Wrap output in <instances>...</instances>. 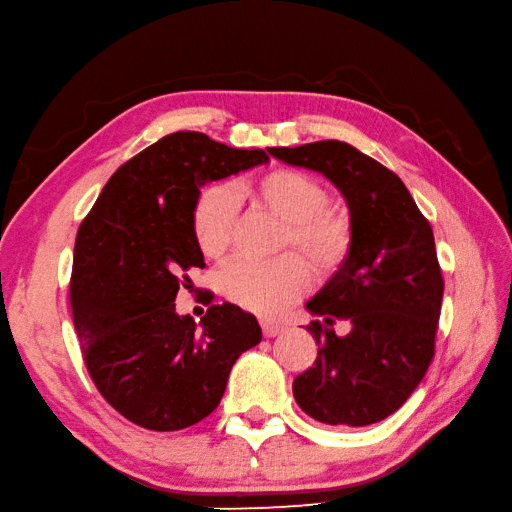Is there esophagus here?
Wrapping results in <instances>:
<instances>
[{
	"label": "esophagus",
	"mask_w": 512,
	"mask_h": 512,
	"mask_svg": "<svg viewBox=\"0 0 512 512\" xmlns=\"http://www.w3.org/2000/svg\"><path fill=\"white\" fill-rule=\"evenodd\" d=\"M260 328H263V334L267 336V339H269V336H278L280 332H284L282 323H278V321H267V319L260 321Z\"/></svg>",
	"instance_id": "obj_1"
}]
</instances>
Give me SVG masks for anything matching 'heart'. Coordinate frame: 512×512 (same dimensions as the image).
<instances>
[{
    "instance_id": "obj_1",
    "label": "heart",
    "mask_w": 512,
    "mask_h": 512,
    "mask_svg": "<svg viewBox=\"0 0 512 512\" xmlns=\"http://www.w3.org/2000/svg\"><path fill=\"white\" fill-rule=\"evenodd\" d=\"M254 204L282 219L276 249H299L321 276L341 271L354 252V223L345 208L328 202V189L304 171L278 167L252 182ZM239 228V197L228 184H210L191 213L193 239L206 258H226ZM313 271L297 252L267 263L236 260L217 273L219 293L258 315H276L302 297Z\"/></svg>"
}]
</instances>
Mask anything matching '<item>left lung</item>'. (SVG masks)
Returning <instances> with one entry per match:
<instances>
[{"instance_id":"obj_1","label":"left lung","mask_w":512,"mask_h":512,"mask_svg":"<svg viewBox=\"0 0 512 512\" xmlns=\"http://www.w3.org/2000/svg\"><path fill=\"white\" fill-rule=\"evenodd\" d=\"M286 165L326 176L345 197L354 252L310 299L315 365L293 380L299 408L328 426H369L400 408L434 358L443 276L434 234L391 169L343 141L273 147ZM350 320V335L331 326Z\"/></svg>"}]
</instances>
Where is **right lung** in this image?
<instances>
[{
  "mask_svg": "<svg viewBox=\"0 0 512 512\" xmlns=\"http://www.w3.org/2000/svg\"><path fill=\"white\" fill-rule=\"evenodd\" d=\"M202 132H173L121 165L84 217L69 302L84 365L104 400L136 426L171 432L219 406L230 369L263 339L230 302L202 323L176 313L189 269H204L191 213L204 184L263 165Z\"/></svg>",
  "mask_w": 512,
  "mask_h": 512,
  "instance_id": "right-lung-1",
  "label": "right lung"
}]
</instances>
